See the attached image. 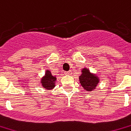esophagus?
I'll return each instance as SVG.
<instances>
[{"instance_id": "1", "label": "esophagus", "mask_w": 131, "mask_h": 131, "mask_svg": "<svg viewBox=\"0 0 131 131\" xmlns=\"http://www.w3.org/2000/svg\"><path fill=\"white\" fill-rule=\"evenodd\" d=\"M64 74L67 75H71L72 74V72H71V71H65V72H64Z\"/></svg>"}]
</instances>
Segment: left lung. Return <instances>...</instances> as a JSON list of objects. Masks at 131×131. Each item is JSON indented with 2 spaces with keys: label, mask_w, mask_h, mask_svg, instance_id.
<instances>
[{
  "label": "left lung",
  "mask_w": 131,
  "mask_h": 131,
  "mask_svg": "<svg viewBox=\"0 0 131 131\" xmlns=\"http://www.w3.org/2000/svg\"><path fill=\"white\" fill-rule=\"evenodd\" d=\"M79 81L84 89L87 92H91L96 89L100 80L96 73H91L88 68L84 67L81 70Z\"/></svg>",
  "instance_id": "8db88e82"
}]
</instances>
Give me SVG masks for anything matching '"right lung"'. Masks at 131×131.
I'll list each match as a JSON object with an SVG mask.
<instances>
[{"label": "right lung", "mask_w": 131, "mask_h": 131, "mask_svg": "<svg viewBox=\"0 0 131 131\" xmlns=\"http://www.w3.org/2000/svg\"><path fill=\"white\" fill-rule=\"evenodd\" d=\"M57 78L56 75H53L49 70H46L45 73L40 79V84L42 87L46 90H52L56 86Z\"/></svg>", "instance_id": "1"}]
</instances>
